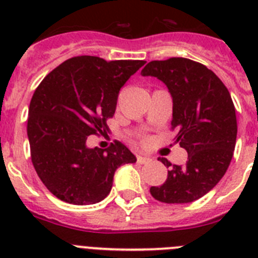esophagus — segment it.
Listing matches in <instances>:
<instances>
[{"label":"esophagus","mask_w":258,"mask_h":258,"mask_svg":"<svg viewBox=\"0 0 258 258\" xmlns=\"http://www.w3.org/2000/svg\"><path fill=\"white\" fill-rule=\"evenodd\" d=\"M151 160L149 156H137V163L138 164H146Z\"/></svg>","instance_id":"obj_1"}]
</instances>
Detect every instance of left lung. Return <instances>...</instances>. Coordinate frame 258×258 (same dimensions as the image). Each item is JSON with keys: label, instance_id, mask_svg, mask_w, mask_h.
I'll return each instance as SVG.
<instances>
[{"label": "left lung", "instance_id": "left-lung-1", "mask_svg": "<svg viewBox=\"0 0 258 258\" xmlns=\"http://www.w3.org/2000/svg\"><path fill=\"white\" fill-rule=\"evenodd\" d=\"M141 75L157 77L170 92L175 142L188 154L184 165L159 157L168 177L150 192L168 204L200 199L220 182L234 155L238 125L231 95L213 71L187 58L152 60Z\"/></svg>", "mask_w": 258, "mask_h": 258}]
</instances>
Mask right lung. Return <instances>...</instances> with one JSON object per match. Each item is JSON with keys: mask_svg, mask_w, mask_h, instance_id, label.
I'll use <instances>...</instances> for the list:
<instances>
[{"mask_svg": "<svg viewBox=\"0 0 258 258\" xmlns=\"http://www.w3.org/2000/svg\"><path fill=\"white\" fill-rule=\"evenodd\" d=\"M145 60H111L81 55L63 61L45 77L29 103L32 164L47 190L75 206L95 204L112 187L113 174L137 159L115 141L89 149L92 134L108 131L120 89Z\"/></svg>", "mask_w": 258, "mask_h": 258, "instance_id": "add662e5", "label": "right lung"}]
</instances>
